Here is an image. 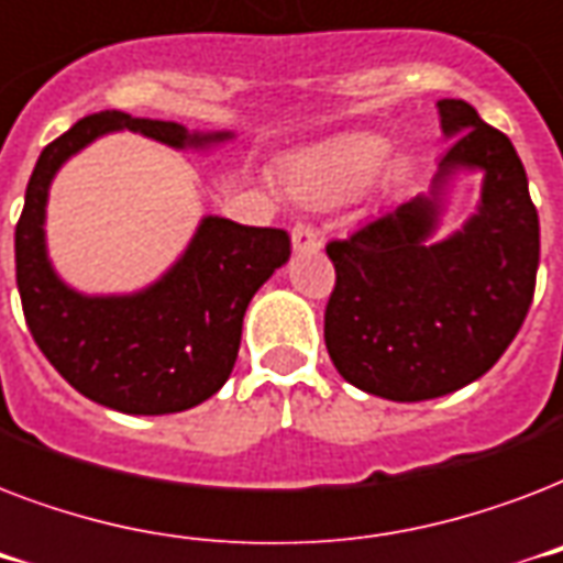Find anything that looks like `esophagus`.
Returning <instances> with one entry per match:
<instances>
[{"mask_svg":"<svg viewBox=\"0 0 563 563\" xmlns=\"http://www.w3.org/2000/svg\"><path fill=\"white\" fill-rule=\"evenodd\" d=\"M291 245H295V251H318V247L324 245V239H321L318 228H312L309 221H298L291 228Z\"/></svg>","mask_w":563,"mask_h":563,"instance_id":"esophagus-1","label":"esophagus"}]
</instances>
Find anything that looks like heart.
<instances>
[{
    "label": "heart",
    "mask_w": 563,
    "mask_h": 563,
    "mask_svg": "<svg viewBox=\"0 0 563 563\" xmlns=\"http://www.w3.org/2000/svg\"><path fill=\"white\" fill-rule=\"evenodd\" d=\"M385 161H388V143L383 136H342L333 143L318 145L312 152L289 157V163L283 166V187L300 201H347L371 187Z\"/></svg>",
    "instance_id": "obj_1"
}]
</instances>
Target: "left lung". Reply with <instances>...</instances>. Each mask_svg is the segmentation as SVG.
Masks as SVG:
<instances>
[{
    "label": "left lung",
    "mask_w": 563,
    "mask_h": 563,
    "mask_svg": "<svg viewBox=\"0 0 563 563\" xmlns=\"http://www.w3.org/2000/svg\"><path fill=\"white\" fill-rule=\"evenodd\" d=\"M438 117L453 143L432 192L327 245L330 360L351 385L397 402L444 397L494 368L523 327L541 263L538 210L511 140L462 99L438 101ZM459 168L486 175L481 210L435 243L440 192Z\"/></svg>",
    "instance_id": "left-lung-1"
}]
</instances>
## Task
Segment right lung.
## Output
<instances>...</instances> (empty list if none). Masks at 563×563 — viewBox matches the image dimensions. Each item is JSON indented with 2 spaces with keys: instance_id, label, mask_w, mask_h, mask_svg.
<instances>
[{
  "instance_id": "add662e5",
  "label": "right lung",
  "mask_w": 563,
  "mask_h": 563,
  "mask_svg": "<svg viewBox=\"0 0 563 563\" xmlns=\"http://www.w3.org/2000/svg\"><path fill=\"white\" fill-rule=\"evenodd\" d=\"M108 131H136L172 148L230 140L189 134L178 122L101 110L48 143L31 172L13 233L16 289L34 342L75 391L125 415L192 409L228 383L242 318L256 289L291 254L280 228H245L207 216L178 263L136 295L87 298L69 289L46 256V198L55 172Z\"/></svg>"
}]
</instances>
